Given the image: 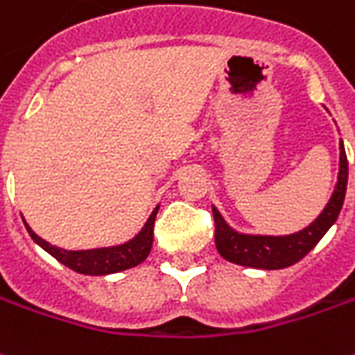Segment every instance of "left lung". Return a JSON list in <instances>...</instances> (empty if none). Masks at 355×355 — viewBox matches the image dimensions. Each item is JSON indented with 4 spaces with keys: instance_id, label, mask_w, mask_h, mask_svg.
I'll return each instance as SVG.
<instances>
[{
    "instance_id": "obj_1",
    "label": "left lung",
    "mask_w": 355,
    "mask_h": 355,
    "mask_svg": "<svg viewBox=\"0 0 355 355\" xmlns=\"http://www.w3.org/2000/svg\"><path fill=\"white\" fill-rule=\"evenodd\" d=\"M346 187H348V159H346L344 144L340 139L338 178L332 190V196L315 221H311L307 227L289 233V235L241 233L229 225L216 206H211L214 219H216L218 252L223 259L239 266L260 270L288 268L303 259L309 250H313L320 239L324 237V233L334 225L344 204V198H346Z\"/></svg>"
}]
</instances>
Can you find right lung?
<instances>
[{
	"label": "right lung",
	"instance_id": "1",
	"mask_svg": "<svg viewBox=\"0 0 355 355\" xmlns=\"http://www.w3.org/2000/svg\"><path fill=\"white\" fill-rule=\"evenodd\" d=\"M157 211L159 206H155L151 216L144 223V227L139 229V233L126 243L112 245V247L87 248V250H67V248L50 245L48 241L36 235L25 221V218H23V223L36 245L44 248L48 254H52L64 266L76 270L79 274H85V276H107V274H116L122 270L134 268L149 257V250L153 245V223H155Z\"/></svg>",
	"mask_w": 355,
	"mask_h": 355
}]
</instances>
